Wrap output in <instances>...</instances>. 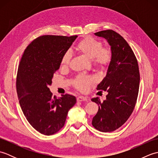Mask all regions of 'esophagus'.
Returning a JSON list of instances; mask_svg holds the SVG:
<instances>
[{
	"label": "esophagus",
	"mask_w": 158,
	"mask_h": 158,
	"mask_svg": "<svg viewBox=\"0 0 158 158\" xmlns=\"http://www.w3.org/2000/svg\"><path fill=\"white\" fill-rule=\"evenodd\" d=\"M77 102H82V101H87L88 98L86 97H83V96H79L77 98Z\"/></svg>",
	"instance_id": "obj_1"
}]
</instances>
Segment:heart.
<instances>
[{"instance_id":"1","label":"heart","mask_w":158,"mask_h":158,"mask_svg":"<svg viewBox=\"0 0 158 158\" xmlns=\"http://www.w3.org/2000/svg\"><path fill=\"white\" fill-rule=\"evenodd\" d=\"M79 52L83 53L99 69H105L108 67L113 59V53L109 47H102V42L92 36H87L82 39L76 47ZM72 59V54L69 51L62 55L60 64L63 67H68ZM96 81L94 77L88 75L79 76L74 83L75 88L81 91H85L89 86Z\"/></svg>"}]
</instances>
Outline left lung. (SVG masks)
Instances as JSON below:
<instances>
[{
  "instance_id": "8db88e82",
  "label": "left lung",
  "mask_w": 158,
  "mask_h": 158,
  "mask_svg": "<svg viewBox=\"0 0 158 158\" xmlns=\"http://www.w3.org/2000/svg\"><path fill=\"white\" fill-rule=\"evenodd\" d=\"M95 35L107 40L113 59L106 77L97 86L98 90L108 92L106 99L103 102L98 97L92 99L99 106L92 124L100 132H109L122 126L133 112L139 89V69L132 49L119 34L106 30Z\"/></svg>"
}]
</instances>
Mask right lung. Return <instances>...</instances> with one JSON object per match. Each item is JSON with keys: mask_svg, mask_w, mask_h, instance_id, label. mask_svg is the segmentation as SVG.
I'll list each match as a JSON object with an SVG mask.
<instances>
[{"mask_svg": "<svg viewBox=\"0 0 158 158\" xmlns=\"http://www.w3.org/2000/svg\"><path fill=\"white\" fill-rule=\"evenodd\" d=\"M77 37L39 36L27 46L20 60L16 79L19 105L30 124L44 135L56 134L64 126L69 110L77 102L69 94L53 97L49 88L62 55Z\"/></svg>", "mask_w": 158, "mask_h": 158, "instance_id": "1", "label": "right lung"}]
</instances>
